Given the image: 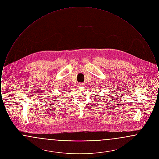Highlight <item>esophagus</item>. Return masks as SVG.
<instances>
[{
  "label": "esophagus",
  "mask_w": 159,
  "mask_h": 159,
  "mask_svg": "<svg viewBox=\"0 0 159 159\" xmlns=\"http://www.w3.org/2000/svg\"><path fill=\"white\" fill-rule=\"evenodd\" d=\"M79 85H80V86H83V85H84V83H79Z\"/></svg>",
  "instance_id": "obj_1"
}]
</instances>
